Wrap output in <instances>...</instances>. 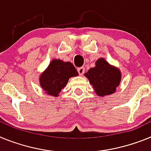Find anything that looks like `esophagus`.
Instances as JSON below:
<instances>
[{
	"instance_id": "1",
	"label": "esophagus",
	"mask_w": 151,
	"mask_h": 151,
	"mask_svg": "<svg viewBox=\"0 0 151 151\" xmlns=\"http://www.w3.org/2000/svg\"><path fill=\"white\" fill-rule=\"evenodd\" d=\"M84 71H85V68H83V67H81V68H77V72H78V74H79L81 76L83 75Z\"/></svg>"
}]
</instances>
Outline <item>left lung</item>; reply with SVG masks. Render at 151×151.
Returning a JSON list of instances; mask_svg holds the SVG:
<instances>
[{"label":"left lung","mask_w":151,"mask_h":151,"mask_svg":"<svg viewBox=\"0 0 151 151\" xmlns=\"http://www.w3.org/2000/svg\"><path fill=\"white\" fill-rule=\"evenodd\" d=\"M85 76L93 85L96 93L101 96L113 93L121 81L119 70L110 66L103 58L97 60L96 67L89 69Z\"/></svg>","instance_id":"obj_1"}]
</instances>
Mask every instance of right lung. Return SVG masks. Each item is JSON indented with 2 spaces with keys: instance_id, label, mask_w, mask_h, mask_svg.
Returning <instances> with one entry per match:
<instances>
[{
  "instance_id": "right-lung-1",
  "label": "right lung",
  "mask_w": 151,
  "mask_h": 151,
  "mask_svg": "<svg viewBox=\"0 0 151 151\" xmlns=\"http://www.w3.org/2000/svg\"><path fill=\"white\" fill-rule=\"evenodd\" d=\"M78 75L70 62L54 59L40 77V85L46 93L58 96L71 77Z\"/></svg>"
}]
</instances>
